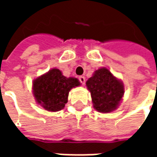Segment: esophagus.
Returning <instances> with one entry per match:
<instances>
[{"instance_id": "obj_1", "label": "esophagus", "mask_w": 157, "mask_h": 157, "mask_svg": "<svg viewBox=\"0 0 157 157\" xmlns=\"http://www.w3.org/2000/svg\"><path fill=\"white\" fill-rule=\"evenodd\" d=\"M79 81H80V82L82 83V85H84L86 82V78L84 77V76H82V75H81V76H79Z\"/></svg>"}]
</instances>
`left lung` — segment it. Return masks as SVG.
<instances>
[{"label":"left lung","instance_id":"obj_1","mask_svg":"<svg viewBox=\"0 0 157 157\" xmlns=\"http://www.w3.org/2000/svg\"><path fill=\"white\" fill-rule=\"evenodd\" d=\"M86 84L91 92L94 109L100 113L115 110L124 93L122 82L105 67L96 71Z\"/></svg>","mask_w":157,"mask_h":157}]
</instances>
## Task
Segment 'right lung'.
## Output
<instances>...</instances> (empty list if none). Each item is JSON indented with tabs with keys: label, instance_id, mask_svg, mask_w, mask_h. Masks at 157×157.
I'll list each match as a JSON object with an SVG mask.
<instances>
[{
	"label": "right lung",
	"instance_id": "obj_1",
	"mask_svg": "<svg viewBox=\"0 0 157 157\" xmlns=\"http://www.w3.org/2000/svg\"><path fill=\"white\" fill-rule=\"evenodd\" d=\"M80 86L74 77H65L58 69H52L33 82V95L39 104L47 111L57 112L64 109L71 89Z\"/></svg>",
	"mask_w": 157,
	"mask_h": 157
}]
</instances>
